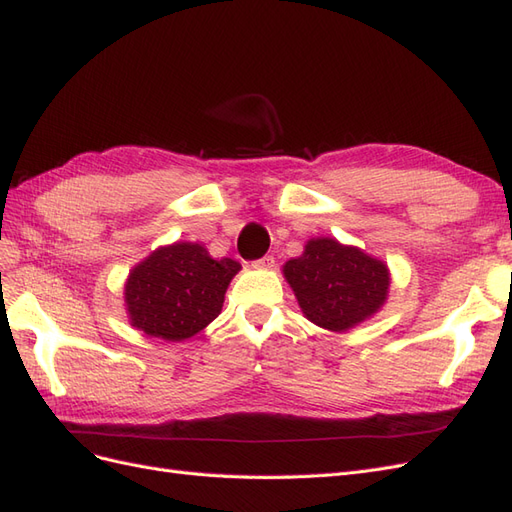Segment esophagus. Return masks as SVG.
Segmentation results:
<instances>
[{
    "label": "esophagus",
    "instance_id": "obj_1",
    "mask_svg": "<svg viewBox=\"0 0 512 512\" xmlns=\"http://www.w3.org/2000/svg\"><path fill=\"white\" fill-rule=\"evenodd\" d=\"M253 268H261V270L274 268V257H272V255H266V257H261V259L253 261Z\"/></svg>",
    "mask_w": 512,
    "mask_h": 512
}]
</instances>
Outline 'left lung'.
Wrapping results in <instances>:
<instances>
[{
    "mask_svg": "<svg viewBox=\"0 0 512 512\" xmlns=\"http://www.w3.org/2000/svg\"><path fill=\"white\" fill-rule=\"evenodd\" d=\"M303 316L320 329L346 333L387 305L391 272L383 259L335 238H309L303 255L285 261Z\"/></svg>",
    "mask_w": 512,
    "mask_h": 512,
    "instance_id": "1",
    "label": "left lung"
}]
</instances>
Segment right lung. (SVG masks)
Wrapping results in <instances>:
<instances>
[{
    "instance_id": "add662e5",
    "label": "right lung",
    "mask_w": 512,
    "mask_h": 512,
    "mask_svg": "<svg viewBox=\"0 0 512 512\" xmlns=\"http://www.w3.org/2000/svg\"><path fill=\"white\" fill-rule=\"evenodd\" d=\"M240 270L238 261L214 259L199 242L157 246L125 279L127 322L149 337L186 342L220 316L227 287Z\"/></svg>"
}]
</instances>
